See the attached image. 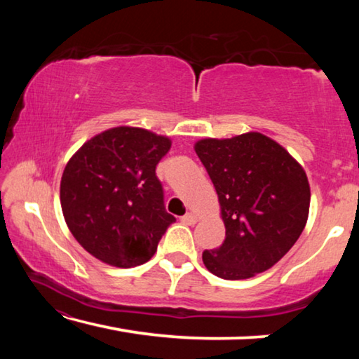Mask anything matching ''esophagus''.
<instances>
[{
    "mask_svg": "<svg viewBox=\"0 0 359 359\" xmlns=\"http://www.w3.org/2000/svg\"><path fill=\"white\" fill-rule=\"evenodd\" d=\"M182 222H184L185 224H194L198 222V215L193 214V212H188V214L182 217Z\"/></svg>",
    "mask_w": 359,
    "mask_h": 359,
    "instance_id": "esophagus-1",
    "label": "esophagus"
}]
</instances>
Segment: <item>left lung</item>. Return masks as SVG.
I'll return each instance as SVG.
<instances>
[{"mask_svg":"<svg viewBox=\"0 0 359 359\" xmlns=\"http://www.w3.org/2000/svg\"><path fill=\"white\" fill-rule=\"evenodd\" d=\"M194 151L215 187L226 229L223 244L203 253L204 266L224 280L271 269L307 223L311 185L304 168L258 131L199 139Z\"/></svg>","mask_w":359,"mask_h":359,"instance_id":"1","label":"left lung"}]
</instances>
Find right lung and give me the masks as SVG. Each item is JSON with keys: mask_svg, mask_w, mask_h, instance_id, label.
<instances>
[{"mask_svg": "<svg viewBox=\"0 0 359 359\" xmlns=\"http://www.w3.org/2000/svg\"><path fill=\"white\" fill-rule=\"evenodd\" d=\"M171 144L154 131L115 126L69 158L60 203L72 236L92 257L115 267L139 266L154 257L175 222L155 174Z\"/></svg>", "mask_w": 359, "mask_h": 359, "instance_id": "obj_1", "label": "right lung"}]
</instances>
